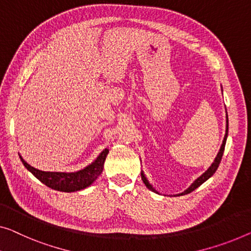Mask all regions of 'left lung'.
Instances as JSON below:
<instances>
[{
	"mask_svg": "<svg viewBox=\"0 0 251 251\" xmlns=\"http://www.w3.org/2000/svg\"><path fill=\"white\" fill-rule=\"evenodd\" d=\"M222 91H223V90H222ZM227 133H229V119H227V113H226V135H224L223 142H222V145H221V148H220V151H219V153H218V155H216V158L214 159V161H213V163L211 164V166H209L208 169H207L206 171H205V173H204L203 175L200 176V177H198L197 179H195V181H193V182H192V185H190V186L188 187V188H187L186 190H184V192H182V193L175 194L174 196H182V195H186V194L192 193L193 190H195L196 188H198V187H200L201 184H204V182L206 181L207 179L211 178L212 176L215 174V171L218 170V168H219V164H220V162H221V159H222V155H223V152H224V148H226V143ZM141 177H142V180H143V182L145 184V186H147L150 190H152V192H154V193H156V194H159V195H161V194H160V193L158 192V190H156V189L154 188V187H153L151 184H150V181L148 180L147 176H145V174H144V171H143V170L141 171ZM163 196H166V195H163ZM171 196H173V195H171Z\"/></svg>",
	"mask_w": 251,
	"mask_h": 251,
	"instance_id": "1",
	"label": "left lung"
}]
</instances>
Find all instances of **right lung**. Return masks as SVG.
I'll return each mask as SVG.
<instances>
[{
  "mask_svg": "<svg viewBox=\"0 0 251 251\" xmlns=\"http://www.w3.org/2000/svg\"><path fill=\"white\" fill-rule=\"evenodd\" d=\"M109 153V150L104 149L100 154L97 156L95 161L88 164L83 169L74 171V173H65V171H43L37 168L30 166L20 155V159L24 166L27 168L37 179H39L44 185L58 192L73 193L82 190L91 186L97 180L100 174L102 173L103 163Z\"/></svg>",
  "mask_w": 251,
  "mask_h": 251,
  "instance_id": "obj_1",
  "label": "right lung"
}]
</instances>
